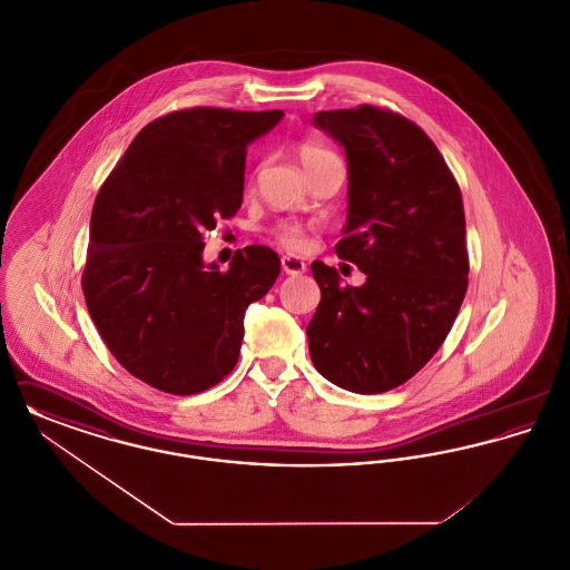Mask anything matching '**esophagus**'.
<instances>
[{
    "instance_id": "obj_1",
    "label": "esophagus",
    "mask_w": 570,
    "mask_h": 570,
    "mask_svg": "<svg viewBox=\"0 0 570 570\" xmlns=\"http://www.w3.org/2000/svg\"><path fill=\"white\" fill-rule=\"evenodd\" d=\"M282 272L286 275H301L307 272V267L297 256H282Z\"/></svg>"
}]
</instances>
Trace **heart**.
Listing matches in <instances>:
<instances>
[{
  "instance_id": "b5f03b06",
  "label": "heart",
  "mask_w": 570,
  "mask_h": 570,
  "mask_svg": "<svg viewBox=\"0 0 570 570\" xmlns=\"http://www.w3.org/2000/svg\"><path fill=\"white\" fill-rule=\"evenodd\" d=\"M297 158L301 166L307 170V168H312V166H316L323 160L335 158V154H331L328 149L316 145V142H301L297 147ZM282 244L291 247V249H298L303 245V235H301L297 226H286L282 230Z\"/></svg>"
}]
</instances>
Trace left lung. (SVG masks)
<instances>
[{
  "instance_id": "1",
  "label": "left lung",
  "mask_w": 570,
  "mask_h": 570,
  "mask_svg": "<svg viewBox=\"0 0 570 570\" xmlns=\"http://www.w3.org/2000/svg\"><path fill=\"white\" fill-rule=\"evenodd\" d=\"M312 124L346 154L348 216L335 252L365 273L342 284L316 261L321 303L309 356L328 382L384 393L442 346L468 288L465 217L438 147L406 117L376 107L318 110Z\"/></svg>"
}]
</instances>
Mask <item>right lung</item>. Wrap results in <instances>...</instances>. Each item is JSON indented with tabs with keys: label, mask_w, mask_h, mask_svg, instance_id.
<instances>
[{
	"label": "right lung",
	"mask_w": 570,
	"mask_h": 570,
	"mask_svg": "<svg viewBox=\"0 0 570 570\" xmlns=\"http://www.w3.org/2000/svg\"><path fill=\"white\" fill-rule=\"evenodd\" d=\"M282 110H177L145 126L98 191L82 293L112 356L173 395L212 389L237 365L249 303L279 258L265 245L228 272L203 258V233L244 200L245 151Z\"/></svg>",
	"instance_id": "add662e5"
}]
</instances>
